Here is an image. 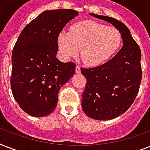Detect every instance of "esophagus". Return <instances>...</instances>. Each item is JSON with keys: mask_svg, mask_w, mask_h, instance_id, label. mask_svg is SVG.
<instances>
[{"mask_svg": "<svg viewBox=\"0 0 150 150\" xmlns=\"http://www.w3.org/2000/svg\"><path fill=\"white\" fill-rule=\"evenodd\" d=\"M75 72L78 73V74L81 72V68H80V67L79 65L76 66V68H75Z\"/></svg>", "mask_w": 150, "mask_h": 150, "instance_id": "34e87169", "label": "esophagus"}]
</instances>
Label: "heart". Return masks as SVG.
<instances>
[{
    "label": "heart",
    "instance_id": "1",
    "mask_svg": "<svg viewBox=\"0 0 150 150\" xmlns=\"http://www.w3.org/2000/svg\"><path fill=\"white\" fill-rule=\"evenodd\" d=\"M121 41L120 32L93 21H83L71 27L70 33H61L58 43L67 57L76 56L81 50V58L86 64L97 66L104 63L118 48Z\"/></svg>",
    "mask_w": 150,
    "mask_h": 150
}]
</instances>
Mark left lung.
I'll use <instances>...</instances> for the list:
<instances>
[{"label":"left lung","instance_id":"left-lung-1","mask_svg":"<svg viewBox=\"0 0 150 150\" xmlns=\"http://www.w3.org/2000/svg\"><path fill=\"white\" fill-rule=\"evenodd\" d=\"M91 15L111 23L123 40L121 50L106 63L94 68H81L86 79L82 93L83 111L93 119L110 120L124 114L139 93L142 75L141 50L124 23L104 15Z\"/></svg>","mask_w":150,"mask_h":150}]
</instances>
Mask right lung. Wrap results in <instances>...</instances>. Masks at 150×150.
<instances>
[{"label":"right lung","instance_id":"1","mask_svg":"<svg viewBox=\"0 0 150 150\" xmlns=\"http://www.w3.org/2000/svg\"><path fill=\"white\" fill-rule=\"evenodd\" d=\"M78 15L72 9L43 11L25 27L15 43L11 88L19 107L31 116L51 114L61 87L75 74V64L61 62L56 55L59 34Z\"/></svg>","mask_w":150,"mask_h":150}]
</instances>
